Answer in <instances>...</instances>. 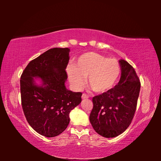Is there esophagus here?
Wrapping results in <instances>:
<instances>
[{"instance_id":"1","label":"esophagus","mask_w":161,"mask_h":161,"mask_svg":"<svg viewBox=\"0 0 161 161\" xmlns=\"http://www.w3.org/2000/svg\"><path fill=\"white\" fill-rule=\"evenodd\" d=\"M82 98H83V99H87V98H89V96H88L86 94L83 93V94H82Z\"/></svg>"}]
</instances>
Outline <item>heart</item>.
<instances>
[{
	"instance_id": "obj_1",
	"label": "heart",
	"mask_w": 161,
	"mask_h": 161,
	"mask_svg": "<svg viewBox=\"0 0 161 161\" xmlns=\"http://www.w3.org/2000/svg\"><path fill=\"white\" fill-rule=\"evenodd\" d=\"M121 72L117 59L107 58L94 52L83 53L79 57L75 66H69L67 73L70 83L80 89L88 78V85L92 91L103 93L111 89Z\"/></svg>"
}]
</instances>
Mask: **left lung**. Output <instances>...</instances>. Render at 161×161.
Masks as SVG:
<instances>
[{
  "label": "left lung",
  "mask_w": 161,
  "mask_h": 161,
  "mask_svg": "<svg viewBox=\"0 0 161 161\" xmlns=\"http://www.w3.org/2000/svg\"><path fill=\"white\" fill-rule=\"evenodd\" d=\"M121 78L114 88L92 98L89 116L94 130L105 138L122 134L131 124L139 96L141 83L134 68L126 61H119Z\"/></svg>",
  "instance_id": "obj_1"
}]
</instances>
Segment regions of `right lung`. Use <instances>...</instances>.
<instances>
[{
  "label": "right lung",
  "instance_id": "obj_1",
  "mask_svg": "<svg viewBox=\"0 0 161 161\" xmlns=\"http://www.w3.org/2000/svg\"><path fill=\"white\" fill-rule=\"evenodd\" d=\"M69 48L55 47L31 61L20 77L21 103L31 127L45 137H55L64 131L69 114L81 102V92L66 89V68ZM39 76L43 84H35Z\"/></svg>",
  "mask_w": 161,
  "mask_h": 161
}]
</instances>
